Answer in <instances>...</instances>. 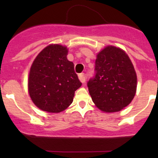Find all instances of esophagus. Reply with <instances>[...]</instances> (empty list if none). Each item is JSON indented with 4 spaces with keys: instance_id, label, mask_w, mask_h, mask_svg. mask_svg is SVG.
I'll return each mask as SVG.
<instances>
[{
    "instance_id": "esophagus-1",
    "label": "esophagus",
    "mask_w": 158,
    "mask_h": 158,
    "mask_svg": "<svg viewBox=\"0 0 158 158\" xmlns=\"http://www.w3.org/2000/svg\"><path fill=\"white\" fill-rule=\"evenodd\" d=\"M79 79L82 83H84V82H85V75H84V73H81V74L79 75Z\"/></svg>"
}]
</instances>
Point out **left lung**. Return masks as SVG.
I'll return each mask as SVG.
<instances>
[{"mask_svg": "<svg viewBox=\"0 0 158 158\" xmlns=\"http://www.w3.org/2000/svg\"><path fill=\"white\" fill-rule=\"evenodd\" d=\"M95 106L106 112L121 111L136 92L137 76L125 51L109 46L97 55L95 75L87 82Z\"/></svg>", "mask_w": 158, "mask_h": 158, "instance_id": "1", "label": "left lung"}]
</instances>
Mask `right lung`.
Returning a JSON list of instances; mask_svg holds the SVG:
<instances>
[{
  "mask_svg": "<svg viewBox=\"0 0 158 158\" xmlns=\"http://www.w3.org/2000/svg\"><path fill=\"white\" fill-rule=\"evenodd\" d=\"M68 49L49 45L38 54L30 68L28 89L39 109L58 113L72 104L75 91L82 85L74 64L66 58Z\"/></svg>",
  "mask_w": 158,
  "mask_h": 158,
  "instance_id": "right-lung-1",
  "label": "right lung"
}]
</instances>
